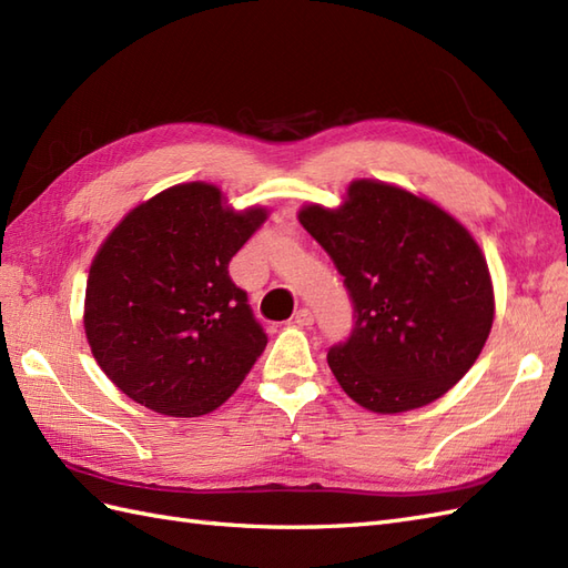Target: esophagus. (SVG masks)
Wrapping results in <instances>:
<instances>
[{
    "instance_id": "34e87169",
    "label": "esophagus",
    "mask_w": 568,
    "mask_h": 568,
    "mask_svg": "<svg viewBox=\"0 0 568 568\" xmlns=\"http://www.w3.org/2000/svg\"><path fill=\"white\" fill-rule=\"evenodd\" d=\"M314 324V314L310 312V310H300L297 314H295V326H312Z\"/></svg>"
}]
</instances>
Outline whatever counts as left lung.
<instances>
[{
	"label": "left lung",
	"mask_w": 568,
	"mask_h": 568,
	"mask_svg": "<svg viewBox=\"0 0 568 568\" xmlns=\"http://www.w3.org/2000/svg\"><path fill=\"white\" fill-rule=\"evenodd\" d=\"M297 221L324 246L355 302V331L328 367L357 405L417 410L456 386L494 322L487 258L458 217L382 180H353L338 206L304 203Z\"/></svg>",
	"instance_id": "left-lung-1"
}]
</instances>
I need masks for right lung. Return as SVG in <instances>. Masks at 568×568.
I'll return each instance as SVG.
<instances>
[{"instance_id":"1","label":"right lung","mask_w":568,"mask_h":568,"mask_svg":"<svg viewBox=\"0 0 568 568\" xmlns=\"http://www.w3.org/2000/svg\"><path fill=\"white\" fill-rule=\"evenodd\" d=\"M211 182L141 201L98 246L83 331L124 396L170 417H201L235 394L268 343L227 264L266 223Z\"/></svg>"}]
</instances>
